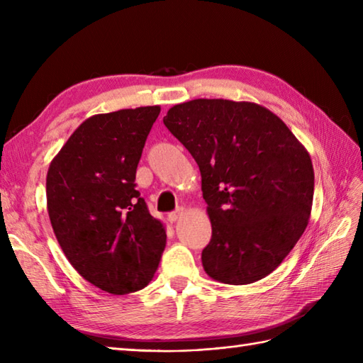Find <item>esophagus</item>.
Instances as JSON below:
<instances>
[{
  "mask_svg": "<svg viewBox=\"0 0 363 363\" xmlns=\"http://www.w3.org/2000/svg\"><path fill=\"white\" fill-rule=\"evenodd\" d=\"M184 212H186V209H184V207H179V209H176L174 212H172V213H168V220L172 221V223H176L177 220H179L182 215H184Z\"/></svg>",
  "mask_w": 363,
  "mask_h": 363,
  "instance_id": "obj_1",
  "label": "esophagus"
}]
</instances>
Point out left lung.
Listing matches in <instances>:
<instances>
[{
  "mask_svg": "<svg viewBox=\"0 0 363 363\" xmlns=\"http://www.w3.org/2000/svg\"><path fill=\"white\" fill-rule=\"evenodd\" d=\"M164 125L194 156L212 238L201 254L212 279L245 285L281 265L307 228L309 152L267 107L230 99L173 106Z\"/></svg>",
  "mask_w": 363,
  "mask_h": 363,
  "instance_id": "1",
  "label": "left lung"
}]
</instances>
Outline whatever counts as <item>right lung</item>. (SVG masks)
I'll list each match as a JSON object with an SVG mask.
<instances>
[{
	"instance_id": "1",
	"label": "right lung",
	"mask_w": 363,
	"mask_h": 363,
	"mask_svg": "<svg viewBox=\"0 0 363 363\" xmlns=\"http://www.w3.org/2000/svg\"><path fill=\"white\" fill-rule=\"evenodd\" d=\"M159 106L82 121L51 160L46 207L57 242L84 279L112 295L150 284L165 248L160 220L135 190L142 151Z\"/></svg>"
}]
</instances>
